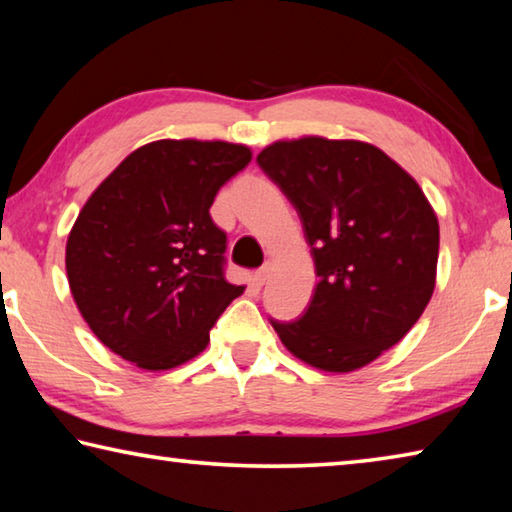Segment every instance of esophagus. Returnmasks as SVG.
<instances>
[{
  "label": "esophagus",
  "mask_w": 512,
  "mask_h": 512,
  "mask_svg": "<svg viewBox=\"0 0 512 512\" xmlns=\"http://www.w3.org/2000/svg\"><path fill=\"white\" fill-rule=\"evenodd\" d=\"M268 273H271V266H262L259 271L253 273V282L257 284V287H264L266 280H268Z\"/></svg>",
  "instance_id": "34e87169"
}]
</instances>
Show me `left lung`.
Returning a JSON list of instances; mask_svg holds the SVG:
<instances>
[{
	"mask_svg": "<svg viewBox=\"0 0 512 512\" xmlns=\"http://www.w3.org/2000/svg\"><path fill=\"white\" fill-rule=\"evenodd\" d=\"M302 221L318 284L302 318L271 320L293 357L352 372L400 343L436 287L440 230L420 185L368 142L300 137L257 155Z\"/></svg>",
	"mask_w": 512,
	"mask_h": 512,
	"instance_id": "8db88e82",
	"label": "left lung"
}]
</instances>
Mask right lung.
<instances>
[{
    "label": "right lung",
    "mask_w": 512,
    "mask_h": 512,
    "mask_svg": "<svg viewBox=\"0 0 512 512\" xmlns=\"http://www.w3.org/2000/svg\"><path fill=\"white\" fill-rule=\"evenodd\" d=\"M253 158L248 146L158 140L94 189L67 237L65 268L94 336L144 370H169L210 343L244 293L223 275L225 232L210 207Z\"/></svg>",
    "instance_id": "obj_1"
}]
</instances>
